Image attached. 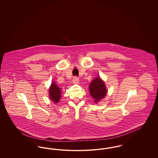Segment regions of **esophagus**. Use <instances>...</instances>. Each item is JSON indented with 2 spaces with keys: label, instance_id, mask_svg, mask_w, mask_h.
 Instances as JSON below:
<instances>
[{
  "label": "esophagus",
  "instance_id": "obj_1",
  "mask_svg": "<svg viewBox=\"0 0 158 158\" xmlns=\"http://www.w3.org/2000/svg\"><path fill=\"white\" fill-rule=\"evenodd\" d=\"M73 83H75V84H78L79 82V78L77 77H73Z\"/></svg>",
  "mask_w": 158,
  "mask_h": 158
}]
</instances>
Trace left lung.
Segmentation results:
<instances>
[{
  "label": "left lung",
  "mask_w": 158,
  "mask_h": 158,
  "mask_svg": "<svg viewBox=\"0 0 158 158\" xmlns=\"http://www.w3.org/2000/svg\"><path fill=\"white\" fill-rule=\"evenodd\" d=\"M89 89L90 95L94 99V101L96 103L104 98L107 93L104 82L99 77L94 79L90 83Z\"/></svg>",
  "instance_id": "1"
}]
</instances>
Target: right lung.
<instances>
[{
    "instance_id": "add662e5",
    "label": "right lung",
    "mask_w": 158,
    "mask_h": 158,
    "mask_svg": "<svg viewBox=\"0 0 158 158\" xmlns=\"http://www.w3.org/2000/svg\"><path fill=\"white\" fill-rule=\"evenodd\" d=\"M49 97L50 99L54 103H57L60 101L61 97V94L60 88L55 82L52 83V85L49 88Z\"/></svg>"
}]
</instances>
